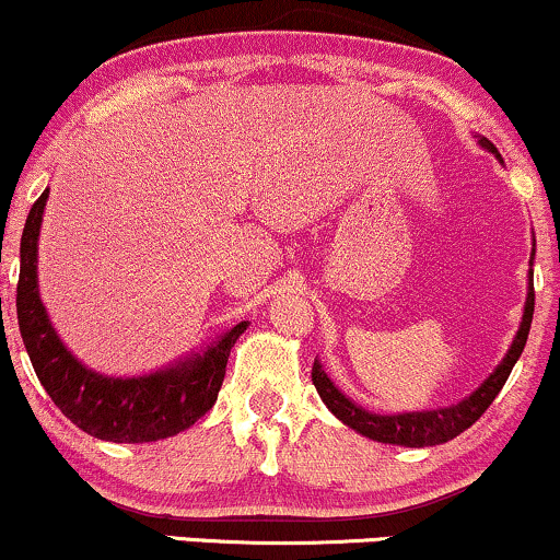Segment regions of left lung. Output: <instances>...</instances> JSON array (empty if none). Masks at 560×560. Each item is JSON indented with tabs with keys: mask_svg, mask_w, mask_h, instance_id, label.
I'll use <instances>...</instances> for the list:
<instances>
[{
	"mask_svg": "<svg viewBox=\"0 0 560 560\" xmlns=\"http://www.w3.org/2000/svg\"><path fill=\"white\" fill-rule=\"evenodd\" d=\"M481 147L494 152L492 141L481 139ZM532 316H535V281H532V271H529V298H526L524 305V318H522V329H518L516 339H513L511 350L503 358V363L492 371L490 378H485V384L468 395L466 400H460L458 405H450V408H440V410H423V413H400V416H376L369 413L365 408H358L355 402L347 400V397L334 387V382L326 376V371L320 369V363H313V384H316L320 400L326 402V408L337 416L339 421L347 423L350 429L361 432L363 436L376 442H389V445H405V447H432V445H442V442L453 440L460 432H466L474 421L490 408L498 392L503 389V384L511 376L513 365H516L518 355L524 352L526 337H529V326H532Z\"/></svg>",
	"mask_w": 560,
	"mask_h": 560,
	"instance_id": "1",
	"label": "left lung"
}]
</instances>
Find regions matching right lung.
<instances>
[{"instance_id": "add662e5", "label": "right lung", "mask_w": 560, "mask_h": 560, "mask_svg": "<svg viewBox=\"0 0 560 560\" xmlns=\"http://www.w3.org/2000/svg\"><path fill=\"white\" fill-rule=\"evenodd\" d=\"M42 191L31 208L21 236V279H18V326L31 365L52 402L75 427L107 442H155L189 429L218 400L226 376L229 352L247 320L223 334L202 355L182 361L150 376L113 378L81 365L60 342L36 287V242L42 229Z\"/></svg>"}]
</instances>
